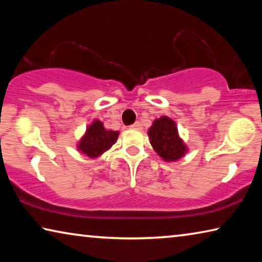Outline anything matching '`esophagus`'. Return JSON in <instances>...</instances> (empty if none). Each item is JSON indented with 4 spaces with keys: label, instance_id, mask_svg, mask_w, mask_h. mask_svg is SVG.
Listing matches in <instances>:
<instances>
[{
    "label": "esophagus",
    "instance_id": "1",
    "mask_svg": "<svg viewBox=\"0 0 262 262\" xmlns=\"http://www.w3.org/2000/svg\"><path fill=\"white\" fill-rule=\"evenodd\" d=\"M130 127L133 128V129H137V130L142 129V125H141V122H139V121H136L134 125H132Z\"/></svg>",
    "mask_w": 262,
    "mask_h": 262
}]
</instances>
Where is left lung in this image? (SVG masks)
Returning a JSON list of instances; mask_svg holds the SVG:
<instances>
[{
    "label": "left lung",
    "mask_w": 262,
    "mask_h": 262,
    "mask_svg": "<svg viewBox=\"0 0 262 262\" xmlns=\"http://www.w3.org/2000/svg\"><path fill=\"white\" fill-rule=\"evenodd\" d=\"M151 147L164 162H177L188 152V147L181 139L176 121L163 115L155 119L148 129Z\"/></svg>",
    "instance_id": "1"
}]
</instances>
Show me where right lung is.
<instances>
[{
	"instance_id": "right-lung-1",
	"label": "right lung",
	"mask_w": 262,
	"mask_h": 262,
	"mask_svg": "<svg viewBox=\"0 0 262 262\" xmlns=\"http://www.w3.org/2000/svg\"><path fill=\"white\" fill-rule=\"evenodd\" d=\"M119 134L120 132L118 130L106 129L103 121L95 119L86 127L85 133L77 142L76 148L84 156L96 159L112 148L118 140Z\"/></svg>"
}]
</instances>
